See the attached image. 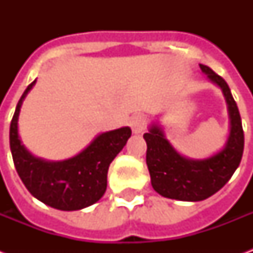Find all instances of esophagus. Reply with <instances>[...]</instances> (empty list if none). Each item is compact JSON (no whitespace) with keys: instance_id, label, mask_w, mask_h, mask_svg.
Wrapping results in <instances>:
<instances>
[{"instance_id":"obj_1","label":"esophagus","mask_w":253,"mask_h":253,"mask_svg":"<svg viewBox=\"0 0 253 253\" xmlns=\"http://www.w3.org/2000/svg\"><path fill=\"white\" fill-rule=\"evenodd\" d=\"M130 127L134 134H140V132H143L144 128H146V118L140 114L134 115V117L130 119Z\"/></svg>"}]
</instances>
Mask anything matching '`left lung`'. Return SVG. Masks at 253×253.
<instances>
[{"label":"left lung","mask_w":253,"mask_h":253,"mask_svg":"<svg viewBox=\"0 0 253 253\" xmlns=\"http://www.w3.org/2000/svg\"><path fill=\"white\" fill-rule=\"evenodd\" d=\"M206 79L219 87L227 105L228 135L218 152L204 159L181 155L168 140L159 119L143 135L147 143V167L151 185L160 196L170 200L197 202L204 201L227 184L239 167L244 150V134L239 109L232 98L227 83L204 64H200Z\"/></svg>","instance_id":"left-lung-1"}]
</instances>
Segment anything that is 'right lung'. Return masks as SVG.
<instances>
[{
    "instance_id": "1",
    "label": "right lung",
    "mask_w": 253,
    "mask_h": 253,
    "mask_svg": "<svg viewBox=\"0 0 253 253\" xmlns=\"http://www.w3.org/2000/svg\"><path fill=\"white\" fill-rule=\"evenodd\" d=\"M34 80L22 94L10 123V151L22 182L37 200L63 211L81 210L102 198L111 162L126 146L130 127L101 132L84 150L64 160H45L33 155L22 143L18 119Z\"/></svg>"
}]
</instances>
